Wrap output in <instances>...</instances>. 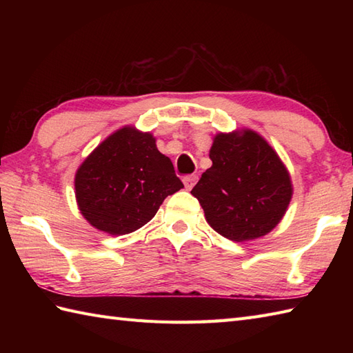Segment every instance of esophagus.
<instances>
[{
	"instance_id": "esophagus-1",
	"label": "esophagus",
	"mask_w": 353,
	"mask_h": 353,
	"mask_svg": "<svg viewBox=\"0 0 353 353\" xmlns=\"http://www.w3.org/2000/svg\"><path fill=\"white\" fill-rule=\"evenodd\" d=\"M197 181H199V176H197V174H190V176H185V177H183L185 188H186V190H191L192 186L197 183Z\"/></svg>"
}]
</instances>
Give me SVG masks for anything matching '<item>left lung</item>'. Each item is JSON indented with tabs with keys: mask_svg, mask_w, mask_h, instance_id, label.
Returning a JSON list of instances; mask_svg holds the SVG:
<instances>
[{
	"mask_svg": "<svg viewBox=\"0 0 353 353\" xmlns=\"http://www.w3.org/2000/svg\"><path fill=\"white\" fill-rule=\"evenodd\" d=\"M208 168L191 194L211 228L230 241L268 234L281 221L292 196L279 156L258 133H220L209 152Z\"/></svg>",
	"mask_w": 353,
	"mask_h": 353,
	"instance_id": "8db88e82",
	"label": "left lung"
}]
</instances>
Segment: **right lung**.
I'll use <instances>...</instances> for the list:
<instances>
[{"label":"right lung","instance_id":"1","mask_svg":"<svg viewBox=\"0 0 353 353\" xmlns=\"http://www.w3.org/2000/svg\"><path fill=\"white\" fill-rule=\"evenodd\" d=\"M183 188L170 157L150 133L132 127L103 141L76 174L80 212L99 230L125 235L156 215L162 201Z\"/></svg>","mask_w":353,"mask_h":353}]
</instances>
